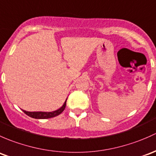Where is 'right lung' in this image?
<instances>
[{"mask_svg":"<svg viewBox=\"0 0 156 156\" xmlns=\"http://www.w3.org/2000/svg\"><path fill=\"white\" fill-rule=\"evenodd\" d=\"M66 101L67 99L65 101V102L64 103L63 106H62L61 108L58 109V110H55V111L52 112H28L25 111V110H23V112L26 115H28V116L31 117V118L34 119H49L52 118V117L57 116L59 114H61L62 112L64 111V110L65 109V107H66Z\"/></svg>","mask_w":156,"mask_h":156,"instance_id":"obj_1","label":"right lung"}]
</instances>
